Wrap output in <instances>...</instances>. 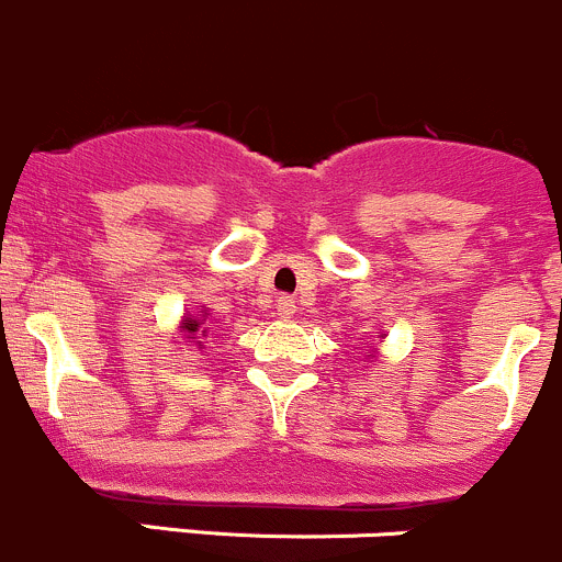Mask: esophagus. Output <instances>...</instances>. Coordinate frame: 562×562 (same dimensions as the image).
<instances>
[{
	"mask_svg": "<svg viewBox=\"0 0 562 562\" xmlns=\"http://www.w3.org/2000/svg\"><path fill=\"white\" fill-rule=\"evenodd\" d=\"M276 308H279V314L283 316V319H289V316H294V311H297V303H294L292 297H279Z\"/></svg>",
	"mask_w": 562,
	"mask_h": 562,
	"instance_id": "obj_1",
	"label": "esophagus"
}]
</instances>
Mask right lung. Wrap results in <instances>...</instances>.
I'll return each instance as SVG.
<instances>
[{"instance_id":"right-lung-1","label":"right lung","mask_w":562,"mask_h":562,"mask_svg":"<svg viewBox=\"0 0 562 562\" xmlns=\"http://www.w3.org/2000/svg\"><path fill=\"white\" fill-rule=\"evenodd\" d=\"M180 333L186 338H191L193 344H196L199 349H204V341H199V338H204L210 333V322H207V314H199V316H191L188 314L186 319H182V325H180Z\"/></svg>"}]
</instances>
